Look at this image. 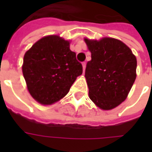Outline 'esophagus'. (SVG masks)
I'll list each match as a JSON object with an SVG mask.
<instances>
[{
    "label": "esophagus",
    "instance_id": "1",
    "mask_svg": "<svg viewBox=\"0 0 152 152\" xmlns=\"http://www.w3.org/2000/svg\"><path fill=\"white\" fill-rule=\"evenodd\" d=\"M82 66H83V72H85V71H86V62H83Z\"/></svg>",
    "mask_w": 152,
    "mask_h": 152
}]
</instances>
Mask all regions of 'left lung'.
Segmentation results:
<instances>
[{"label":"left lung","mask_w":152,"mask_h":152,"mask_svg":"<svg viewBox=\"0 0 152 152\" xmlns=\"http://www.w3.org/2000/svg\"><path fill=\"white\" fill-rule=\"evenodd\" d=\"M91 52L86 78L89 99L102 110H111L124 102L136 79L137 59L131 50L114 38L85 39Z\"/></svg>","instance_id":"1"}]
</instances>
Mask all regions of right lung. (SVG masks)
I'll return each instance as SVG.
<instances>
[{"label": "right lung", "mask_w": 152, "mask_h": 152, "mask_svg": "<svg viewBox=\"0 0 152 152\" xmlns=\"http://www.w3.org/2000/svg\"><path fill=\"white\" fill-rule=\"evenodd\" d=\"M69 45L58 36H49L25 53L23 74L29 93L41 104L49 105L63 99L82 74V64Z\"/></svg>", "instance_id": "1"}]
</instances>
